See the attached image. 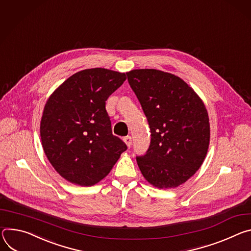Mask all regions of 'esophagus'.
Returning a JSON list of instances; mask_svg holds the SVG:
<instances>
[{"label": "esophagus", "instance_id": "obj_1", "mask_svg": "<svg viewBox=\"0 0 251 251\" xmlns=\"http://www.w3.org/2000/svg\"><path fill=\"white\" fill-rule=\"evenodd\" d=\"M124 142L126 143V145L127 146V148L129 149L131 147V136L127 135V136H125L124 137Z\"/></svg>", "mask_w": 251, "mask_h": 251}]
</instances>
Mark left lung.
<instances>
[{
	"label": "left lung",
	"instance_id": "left-lung-1",
	"mask_svg": "<svg viewBox=\"0 0 251 251\" xmlns=\"http://www.w3.org/2000/svg\"><path fill=\"white\" fill-rule=\"evenodd\" d=\"M126 75L151 132L148 151L136 156L138 168L153 186L176 187L197 173L206 156L210 126L205 105L173 74L142 69Z\"/></svg>",
	"mask_w": 251,
	"mask_h": 251
}]
</instances>
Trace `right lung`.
<instances>
[{"label":"right lung","mask_w":251,"mask_h":251,"mask_svg":"<svg viewBox=\"0 0 251 251\" xmlns=\"http://www.w3.org/2000/svg\"><path fill=\"white\" fill-rule=\"evenodd\" d=\"M125 73L95 68L65 80L48 99L41 120L44 151L68 181L91 186L104 178L127 147L111 132L105 100Z\"/></svg>","instance_id":"1"}]
</instances>
